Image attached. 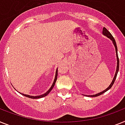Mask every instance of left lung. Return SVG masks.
Here are the masks:
<instances>
[{
	"mask_svg": "<svg viewBox=\"0 0 125 125\" xmlns=\"http://www.w3.org/2000/svg\"><path fill=\"white\" fill-rule=\"evenodd\" d=\"M103 32V34H104V36H107V38H109V39H111V40H112V43H113L114 46H115V49H116V57H117V68H116V73H115V75H114V79H113L112 82H111V83L110 84V85H109V87H107L105 90L103 91H102L101 93H99L96 94H93V95H88V96H91V97H96V96H98L101 95V94H104V93H105L106 91H107L109 90V89H110L112 87V85H113V84H114V82H115V80H116V77H117V73H118V71H119V57H118V55H117V45H116V41H115V40H114V37L112 36V34H111V33H110V32H109V31H108V30H107L105 27H104V29H103V32Z\"/></svg>",
	"mask_w": 125,
	"mask_h": 125,
	"instance_id": "obj_1",
	"label": "left lung"
}]
</instances>
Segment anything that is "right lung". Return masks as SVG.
<instances>
[{"label": "right lung", "mask_w": 125, "mask_h": 125, "mask_svg": "<svg viewBox=\"0 0 125 125\" xmlns=\"http://www.w3.org/2000/svg\"><path fill=\"white\" fill-rule=\"evenodd\" d=\"M57 69L56 70V72H55V79H54V80H53V82L52 83V85L51 87L49 89V90L48 91H46V93H45V94H42V95H39V96H30V95H28V94H22V93H20L22 95L25 96H26V97L28 98H32V99H38V98H43V97H45L46 96V95H48V93L52 91V89H53V86L55 85V83L56 82V80H57Z\"/></svg>", "instance_id": "right-lung-1"}]
</instances>
